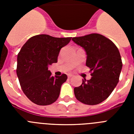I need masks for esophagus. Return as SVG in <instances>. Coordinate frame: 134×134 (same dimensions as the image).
Instances as JSON below:
<instances>
[{
  "label": "esophagus",
  "instance_id": "34e87169",
  "mask_svg": "<svg viewBox=\"0 0 134 134\" xmlns=\"http://www.w3.org/2000/svg\"><path fill=\"white\" fill-rule=\"evenodd\" d=\"M73 76V74H68V78H71V77H72Z\"/></svg>",
  "mask_w": 134,
  "mask_h": 134
}]
</instances>
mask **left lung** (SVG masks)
I'll return each mask as SVG.
<instances>
[{
  "label": "left lung",
  "instance_id": "1",
  "mask_svg": "<svg viewBox=\"0 0 134 134\" xmlns=\"http://www.w3.org/2000/svg\"><path fill=\"white\" fill-rule=\"evenodd\" d=\"M86 54V65L92 71L91 79L82 80L74 88L77 100L86 105H97L108 98L119 82L122 62L119 49L108 38L98 34L73 37Z\"/></svg>",
  "mask_w": 134,
  "mask_h": 134
}]
</instances>
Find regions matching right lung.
<instances>
[{
    "label": "right lung",
    "mask_w": 134,
    "mask_h": 134,
    "mask_svg": "<svg viewBox=\"0 0 134 134\" xmlns=\"http://www.w3.org/2000/svg\"><path fill=\"white\" fill-rule=\"evenodd\" d=\"M72 37H54L41 34L27 40L17 55L16 74L27 97L39 105H48L58 99L66 74L52 76L48 66L56 63L62 48Z\"/></svg>",
    "instance_id": "obj_1"
}]
</instances>
